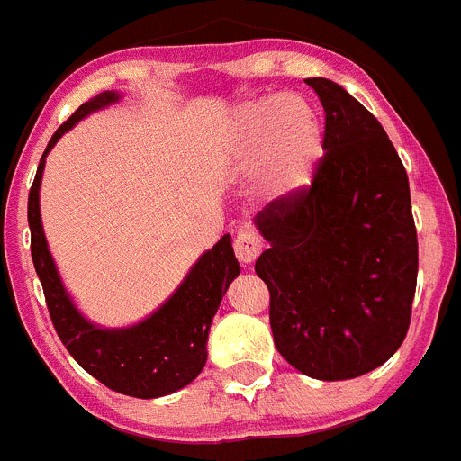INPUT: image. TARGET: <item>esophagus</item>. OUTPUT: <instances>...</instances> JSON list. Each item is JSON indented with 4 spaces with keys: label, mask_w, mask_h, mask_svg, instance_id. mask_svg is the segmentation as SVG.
Listing matches in <instances>:
<instances>
[{
    "label": "esophagus",
    "mask_w": 461,
    "mask_h": 461,
    "mask_svg": "<svg viewBox=\"0 0 461 461\" xmlns=\"http://www.w3.org/2000/svg\"><path fill=\"white\" fill-rule=\"evenodd\" d=\"M232 249H235V255L241 267H250L258 259V255L262 253V241H259V237L255 232H240L235 237Z\"/></svg>",
    "instance_id": "esophagus-1"
}]
</instances>
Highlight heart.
I'll return each mask as SVG.
<instances>
[{
    "label": "heart",
    "mask_w": 461,
    "mask_h": 461,
    "mask_svg": "<svg viewBox=\"0 0 461 461\" xmlns=\"http://www.w3.org/2000/svg\"><path fill=\"white\" fill-rule=\"evenodd\" d=\"M322 154L316 112L298 95H268L241 104L230 140L232 163L258 170V190L271 199L303 193Z\"/></svg>",
    "instance_id": "b5f03b06"
}]
</instances>
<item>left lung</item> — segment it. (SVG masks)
<instances>
[{
  "instance_id": "1",
  "label": "left lung",
  "mask_w": 461,
  "mask_h": 461,
  "mask_svg": "<svg viewBox=\"0 0 461 461\" xmlns=\"http://www.w3.org/2000/svg\"><path fill=\"white\" fill-rule=\"evenodd\" d=\"M325 109V157L303 193L268 203L255 273L271 294L286 363L321 381L357 379L401 348L417 286L405 167L381 122L336 82L309 77Z\"/></svg>"
}]
</instances>
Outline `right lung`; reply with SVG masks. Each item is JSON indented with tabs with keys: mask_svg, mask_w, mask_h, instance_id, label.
<instances>
[{
	"mask_svg": "<svg viewBox=\"0 0 461 461\" xmlns=\"http://www.w3.org/2000/svg\"><path fill=\"white\" fill-rule=\"evenodd\" d=\"M121 98L118 91H103L86 100L49 140L29 193L31 255L35 273L42 282L53 327L77 366L121 394L157 399L193 384L203 370L208 358V331L230 282L240 276V262L232 250L230 235H224L190 267L188 276L181 280L175 294L140 322L127 327H103L82 316L67 286L62 285L44 237L40 185L47 154L53 145L82 118Z\"/></svg>",
	"mask_w": 461,
	"mask_h": 461,
	"instance_id": "1",
	"label": "right lung"
}]
</instances>
